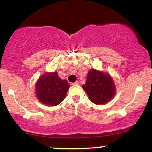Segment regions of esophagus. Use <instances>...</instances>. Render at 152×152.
Returning a JSON list of instances; mask_svg holds the SVG:
<instances>
[{"mask_svg":"<svg viewBox=\"0 0 152 152\" xmlns=\"http://www.w3.org/2000/svg\"><path fill=\"white\" fill-rule=\"evenodd\" d=\"M78 81H76V82H74V83H72L71 84L73 85V86H76V85H78Z\"/></svg>","mask_w":152,"mask_h":152,"instance_id":"obj_1","label":"esophagus"}]
</instances>
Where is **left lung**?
<instances>
[{"label":"left lung","mask_w":152,"mask_h":152,"mask_svg":"<svg viewBox=\"0 0 152 152\" xmlns=\"http://www.w3.org/2000/svg\"><path fill=\"white\" fill-rule=\"evenodd\" d=\"M82 87L95 104H106L116 94L114 82L110 75L94 69L89 71L86 83Z\"/></svg>","instance_id":"1"}]
</instances>
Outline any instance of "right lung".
I'll list each match as a JSON object with an SVG mask.
<instances>
[{
	"instance_id": "add662e5",
	"label": "right lung",
	"mask_w": 152,
	"mask_h": 152,
	"mask_svg": "<svg viewBox=\"0 0 152 152\" xmlns=\"http://www.w3.org/2000/svg\"><path fill=\"white\" fill-rule=\"evenodd\" d=\"M69 84L59 78L56 72L46 73L36 82V93L38 100L47 106H57L65 99Z\"/></svg>"
}]
</instances>
